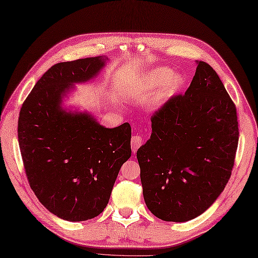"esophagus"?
Masks as SVG:
<instances>
[{"instance_id": "34e87169", "label": "esophagus", "mask_w": 258, "mask_h": 258, "mask_svg": "<svg viewBox=\"0 0 258 258\" xmlns=\"http://www.w3.org/2000/svg\"><path fill=\"white\" fill-rule=\"evenodd\" d=\"M142 143H143V138L141 136L137 135L131 138V149H133L134 153L137 152V150L142 146Z\"/></svg>"}]
</instances>
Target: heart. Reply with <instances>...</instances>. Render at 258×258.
I'll use <instances>...</instances> for the list:
<instances>
[{"label":"heart","mask_w":258,"mask_h":258,"mask_svg":"<svg viewBox=\"0 0 258 258\" xmlns=\"http://www.w3.org/2000/svg\"><path fill=\"white\" fill-rule=\"evenodd\" d=\"M144 83L149 89L162 86V92L164 95H172L184 85V78L180 73L172 72L168 68H156L147 73Z\"/></svg>","instance_id":"b5f03b06"}]
</instances>
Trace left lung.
<instances>
[{"label": "left lung", "mask_w": 258, "mask_h": 258, "mask_svg": "<svg viewBox=\"0 0 258 258\" xmlns=\"http://www.w3.org/2000/svg\"><path fill=\"white\" fill-rule=\"evenodd\" d=\"M184 95L151 117L152 134L137 152L143 197L164 221L185 222L216 202L231 177L238 143L233 100L213 69L197 61Z\"/></svg>", "instance_id": "obj_1"}]
</instances>
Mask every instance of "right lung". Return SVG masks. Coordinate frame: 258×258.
<instances>
[{
	"mask_svg": "<svg viewBox=\"0 0 258 258\" xmlns=\"http://www.w3.org/2000/svg\"><path fill=\"white\" fill-rule=\"evenodd\" d=\"M106 60L92 56L52 66L18 117L30 188L50 212L68 221H85L104 211L119 169L131 156L128 122L105 128L87 112H68L61 106L73 84L96 77Z\"/></svg>",
	"mask_w": 258,
	"mask_h": 258,
	"instance_id": "obj_1",
	"label": "right lung"
}]
</instances>
